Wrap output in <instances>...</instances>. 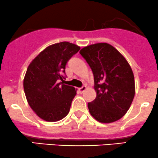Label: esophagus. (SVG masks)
<instances>
[{"label": "esophagus", "instance_id": "esophagus-1", "mask_svg": "<svg viewBox=\"0 0 158 158\" xmlns=\"http://www.w3.org/2000/svg\"><path fill=\"white\" fill-rule=\"evenodd\" d=\"M85 89H86V86L85 85H83V86H82V87L79 88V92H83L84 91H85Z\"/></svg>", "mask_w": 158, "mask_h": 158}]
</instances>
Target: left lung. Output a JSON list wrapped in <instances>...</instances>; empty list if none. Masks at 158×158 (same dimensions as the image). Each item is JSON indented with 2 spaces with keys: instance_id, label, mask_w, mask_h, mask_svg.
Masks as SVG:
<instances>
[{
  "instance_id": "obj_1",
  "label": "left lung",
  "mask_w": 158,
  "mask_h": 158,
  "mask_svg": "<svg viewBox=\"0 0 158 158\" xmlns=\"http://www.w3.org/2000/svg\"><path fill=\"white\" fill-rule=\"evenodd\" d=\"M92 69L95 99L88 104L96 120L110 123L121 119L135 96L133 72L126 58L107 43L86 46L79 51Z\"/></svg>"
}]
</instances>
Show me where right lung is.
I'll use <instances>...</instances> for the list:
<instances>
[{"label":"right lung","mask_w":158,"mask_h":158,"mask_svg":"<svg viewBox=\"0 0 158 158\" xmlns=\"http://www.w3.org/2000/svg\"><path fill=\"white\" fill-rule=\"evenodd\" d=\"M79 49L67 41L51 44L28 66L23 80L25 94L30 107L41 119L56 122L69 114L76 89L64 84V73L67 61Z\"/></svg>","instance_id":"add662e5"}]
</instances>
